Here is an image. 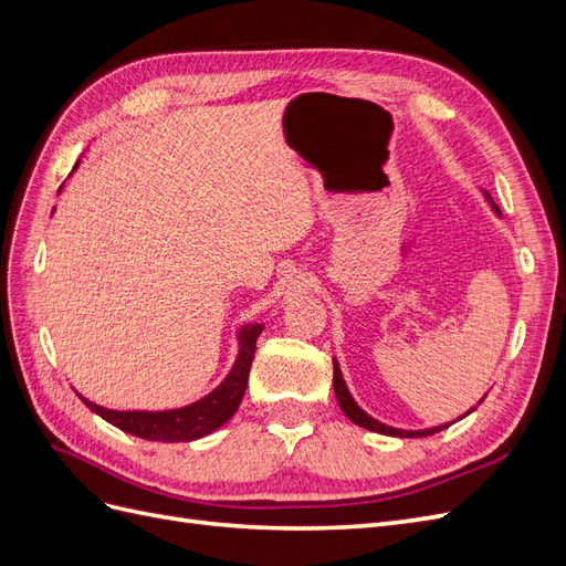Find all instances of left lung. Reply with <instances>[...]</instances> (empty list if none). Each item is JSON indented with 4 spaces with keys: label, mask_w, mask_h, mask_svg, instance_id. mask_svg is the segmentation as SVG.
Here are the masks:
<instances>
[{
    "label": "left lung",
    "mask_w": 566,
    "mask_h": 566,
    "mask_svg": "<svg viewBox=\"0 0 566 566\" xmlns=\"http://www.w3.org/2000/svg\"><path fill=\"white\" fill-rule=\"evenodd\" d=\"M486 200L491 202V208H493V212L495 214H501V210H499V205H495L493 200H491V196L486 193ZM333 389H335V397H337V403H339V408H342V413H345L354 424H358V427H366V430H370V432H378V434H387V437H401V439H413V437H430V434H434V432H439V430H447V427L451 424H439V427H427V430H397V427H389V424H385V422H380V420H375V418H370L366 410L358 406L356 401H354V397L349 394V389H347V385H345V378H342V370H339V364L335 361L333 358ZM482 403V401H479ZM474 408H470L465 416H470ZM462 416V418H465Z\"/></svg>",
    "instance_id": "obj_1"
}]
</instances>
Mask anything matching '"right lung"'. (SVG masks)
<instances>
[{
    "instance_id": "obj_1",
    "label": "right lung",
    "mask_w": 566,
    "mask_h": 566,
    "mask_svg": "<svg viewBox=\"0 0 566 566\" xmlns=\"http://www.w3.org/2000/svg\"><path fill=\"white\" fill-rule=\"evenodd\" d=\"M262 323H250L245 328H241V333H238L241 349H238L231 373L221 380L217 389L208 394V397L198 399L191 406L172 410H111L87 401L82 394L80 399L87 403L96 416H101L106 422L115 424L117 430H123L132 437L148 441H193L200 437H208L210 432L219 430L221 424L229 422L238 406H241L256 349V337L262 335Z\"/></svg>"
}]
</instances>
